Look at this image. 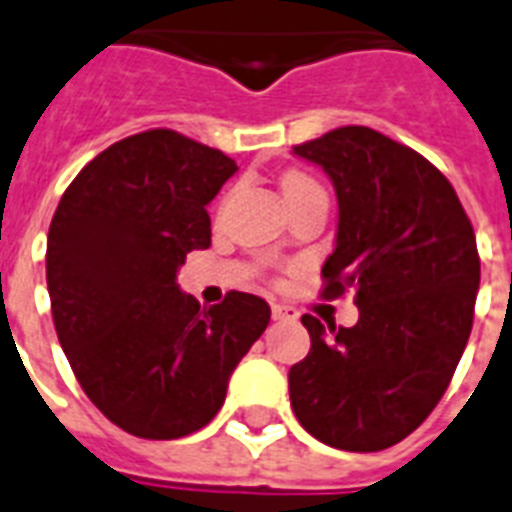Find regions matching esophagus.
<instances>
[{"mask_svg": "<svg viewBox=\"0 0 512 512\" xmlns=\"http://www.w3.org/2000/svg\"><path fill=\"white\" fill-rule=\"evenodd\" d=\"M271 313L276 321H295L297 316H300V313H297V308H292V305H284V303H273Z\"/></svg>", "mask_w": 512, "mask_h": 512, "instance_id": "1", "label": "esophagus"}]
</instances>
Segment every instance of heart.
Wrapping results in <instances>:
<instances>
[{
  "label": "heart",
  "instance_id": "1",
  "mask_svg": "<svg viewBox=\"0 0 512 512\" xmlns=\"http://www.w3.org/2000/svg\"><path fill=\"white\" fill-rule=\"evenodd\" d=\"M281 191H284V199L295 201L300 199V196H305V193L311 191H319V183L316 180H311L308 175H303V172H287V175L281 177Z\"/></svg>",
  "mask_w": 512,
  "mask_h": 512
}]
</instances>
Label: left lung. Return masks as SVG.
<instances>
[{
    "label": "left lung",
    "mask_w": 512,
    "mask_h": 512,
    "mask_svg": "<svg viewBox=\"0 0 512 512\" xmlns=\"http://www.w3.org/2000/svg\"><path fill=\"white\" fill-rule=\"evenodd\" d=\"M332 177L335 252L324 297L353 289L356 327L305 313L308 356L289 369L292 409L313 438L380 452L425 422L468 345L481 260L452 183L404 143L340 127L292 148Z\"/></svg>",
    "instance_id": "obj_1"
}]
</instances>
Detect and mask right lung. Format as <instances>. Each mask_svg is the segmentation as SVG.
Instances as JSON below:
<instances>
[{
    "label": "right lung",
    "instance_id": "right-lung-1",
    "mask_svg": "<svg viewBox=\"0 0 512 512\" xmlns=\"http://www.w3.org/2000/svg\"><path fill=\"white\" fill-rule=\"evenodd\" d=\"M239 170L175 130L98 154L68 185L47 233V289L60 348L92 404L138 438L204 428L233 369L263 335V297L228 292L201 308L177 287L212 241L207 204Z\"/></svg>",
    "mask_w": 512,
    "mask_h": 512
}]
</instances>
